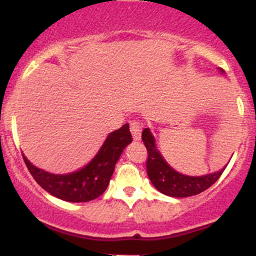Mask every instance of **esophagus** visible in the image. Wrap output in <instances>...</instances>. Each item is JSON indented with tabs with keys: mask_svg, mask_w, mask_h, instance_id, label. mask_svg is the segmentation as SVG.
Listing matches in <instances>:
<instances>
[{
	"mask_svg": "<svg viewBox=\"0 0 256 256\" xmlns=\"http://www.w3.org/2000/svg\"><path fill=\"white\" fill-rule=\"evenodd\" d=\"M130 131L135 141L141 140V132H142V124L138 120L130 121Z\"/></svg>",
	"mask_w": 256,
	"mask_h": 256,
	"instance_id": "obj_1",
	"label": "esophagus"
}]
</instances>
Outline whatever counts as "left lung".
<instances>
[{
    "label": "left lung",
    "instance_id": "obj_1",
    "mask_svg": "<svg viewBox=\"0 0 256 256\" xmlns=\"http://www.w3.org/2000/svg\"><path fill=\"white\" fill-rule=\"evenodd\" d=\"M142 141L148 154L146 161L147 176L157 190L170 197L183 198L200 194L203 190H208L212 184H214L226 170L224 167L220 171L204 174V176H186L174 171L164 161L162 154L156 148L154 138L150 132V128H144L142 131Z\"/></svg>",
    "mask_w": 256,
    "mask_h": 256
}]
</instances>
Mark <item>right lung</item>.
Masks as SVG:
<instances>
[{"label":"right lung","mask_w":256,"mask_h":256,"mask_svg":"<svg viewBox=\"0 0 256 256\" xmlns=\"http://www.w3.org/2000/svg\"><path fill=\"white\" fill-rule=\"evenodd\" d=\"M131 141L128 124H125L108 136L86 166L68 174H49L33 166L24 156L23 160L36 182L52 196L66 202H89L105 192L121 152Z\"/></svg>","instance_id":"add662e5"}]
</instances>
